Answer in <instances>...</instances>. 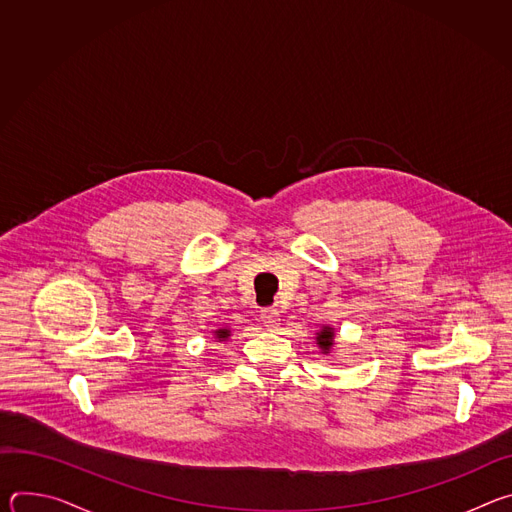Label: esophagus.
Instances as JSON below:
<instances>
[{
  "instance_id": "34e87169",
  "label": "esophagus",
  "mask_w": 512,
  "mask_h": 512,
  "mask_svg": "<svg viewBox=\"0 0 512 512\" xmlns=\"http://www.w3.org/2000/svg\"><path fill=\"white\" fill-rule=\"evenodd\" d=\"M261 322L267 328H277L279 326V312L275 308H263L261 310Z\"/></svg>"
}]
</instances>
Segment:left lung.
I'll use <instances>...</instances> for the list:
<instances>
[{"label": "left lung", "mask_w": 512, "mask_h": 512, "mask_svg": "<svg viewBox=\"0 0 512 512\" xmlns=\"http://www.w3.org/2000/svg\"><path fill=\"white\" fill-rule=\"evenodd\" d=\"M316 344L320 346L322 354H328L334 346V328L330 326H322V330L316 334Z\"/></svg>", "instance_id": "obj_1"}]
</instances>
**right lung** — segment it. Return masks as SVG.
<instances>
[{
  "mask_svg": "<svg viewBox=\"0 0 512 512\" xmlns=\"http://www.w3.org/2000/svg\"><path fill=\"white\" fill-rule=\"evenodd\" d=\"M214 336H216L218 340H227V338L231 336V330H229V328H218V330L214 332Z\"/></svg>",
  "mask_w": 512,
  "mask_h": 512,
  "instance_id": "add662e5",
  "label": "right lung"
}]
</instances>
